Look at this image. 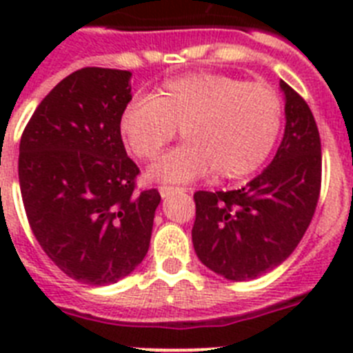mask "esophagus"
I'll list each match as a JSON object with an SVG mask.
<instances>
[{
    "instance_id": "esophagus-1",
    "label": "esophagus",
    "mask_w": 353,
    "mask_h": 353,
    "mask_svg": "<svg viewBox=\"0 0 353 353\" xmlns=\"http://www.w3.org/2000/svg\"><path fill=\"white\" fill-rule=\"evenodd\" d=\"M159 192H161L162 198H170L171 194H176V192H183L182 187H173V185H161L159 187Z\"/></svg>"
}]
</instances>
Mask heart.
<instances>
[{
  "label": "heart",
  "mask_w": 353,
  "mask_h": 353,
  "mask_svg": "<svg viewBox=\"0 0 353 353\" xmlns=\"http://www.w3.org/2000/svg\"><path fill=\"white\" fill-rule=\"evenodd\" d=\"M283 125V101L267 83L223 74L171 77L123 108L120 134L136 157L152 161L173 141L182 146L150 170L159 182H191L215 171L240 179L269 157Z\"/></svg>",
  "instance_id": "heart-1"
}]
</instances>
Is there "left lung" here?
Listing matches in <instances>:
<instances>
[{"label":"left lung","mask_w":353,"mask_h":353,"mask_svg":"<svg viewBox=\"0 0 353 353\" xmlns=\"http://www.w3.org/2000/svg\"><path fill=\"white\" fill-rule=\"evenodd\" d=\"M272 162L235 191H198L192 244L201 263L230 281L270 272L295 251L313 219L322 183V145L310 105L292 86Z\"/></svg>","instance_id":"1"}]
</instances>
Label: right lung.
<instances>
[{
  "mask_svg": "<svg viewBox=\"0 0 353 353\" xmlns=\"http://www.w3.org/2000/svg\"><path fill=\"white\" fill-rule=\"evenodd\" d=\"M129 70L86 67L46 95L19 145V183L31 232L68 277L105 286L146 256L161 203L136 192L139 168L121 141Z\"/></svg>",
  "mask_w": 353,
  "mask_h": 353,
  "instance_id": "right-lung-1",
  "label": "right lung"
}]
</instances>
